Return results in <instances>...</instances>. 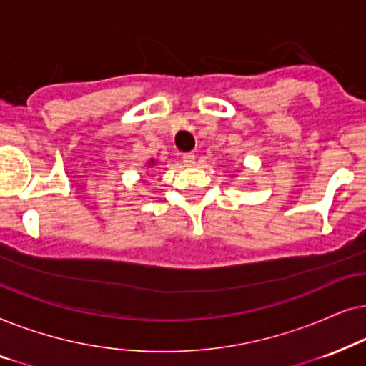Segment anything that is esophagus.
Masks as SVG:
<instances>
[{
  "label": "esophagus",
  "instance_id": "34e87169",
  "mask_svg": "<svg viewBox=\"0 0 366 366\" xmlns=\"http://www.w3.org/2000/svg\"><path fill=\"white\" fill-rule=\"evenodd\" d=\"M184 164L187 165V167H191V165H194V162H196V154L194 152H187L184 154Z\"/></svg>",
  "mask_w": 366,
  "mask_h": 366
}]
</instances>
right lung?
Instances as JSON below:
<instances>
[{"mask_svg": "<svg viewBox=\"0 0 366 366\" xmlns=\"http://www.w3.org/2000/svg\"><path fill=\"white\" fill-rule=\"evenodd\" d=\"M155 164H157V160H155V159H150L149 162H147V167H154Z\"/></svg>", "mask_w": 366, "mask_h": 366, "instance_id": "add662e5", "label": "right lung"}]
</instances>
